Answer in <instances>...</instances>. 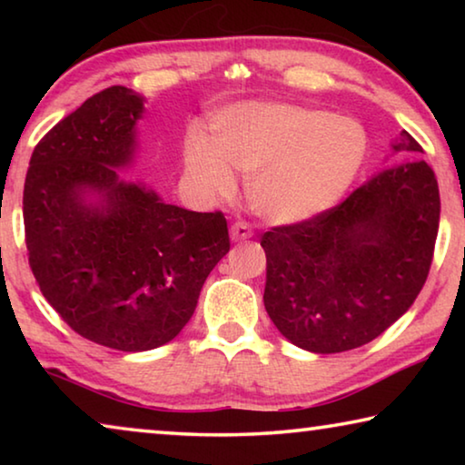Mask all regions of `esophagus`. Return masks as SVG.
I'll list each match as a JSON object with an SVG mask.
<instances>
[{
  "mask_svg": "<svg viewBox=\"0 0 465 465\" xmlns=\"http://www.w3.org/2000/svg\"><path fill=\"white\" fill-rule=\"evenodd\" d=\"M252 227L246 223V222H235L232 227H230V235H232V240L233 242H243V240H248V238H252Z\"/></svg>",
  "mask_w": 465,
  "mask_h": 465,
  "instance_id": "1",
  "label": "esophagus"
}]
</instances>
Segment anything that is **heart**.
I'll use <instances>...</instances> for the list:
<instances>
[{"instance_id": "b5f03b06", "label": "heart", "mask_w": 465, "mask_h": 465, "mask_svg": "<svg viewBox=\"0 0 465 465\" xmlns=\"http://www.w3.org/2000/svg\"><path fill=\"white\" fill-rule=\"evenodd\" d=\"M367 131L355 119L295 104L243 102L211 123V141L193 131L186 174L204 193L233 188L250 176L248 199L271 222L316 217L342 199L367 157Z\"/></svg>"}]
</instances>
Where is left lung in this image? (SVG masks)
Instances as JSON below:
<instances>
[{"mask_svg":"<svg viewBox=\"0 0 465 465\" xmlns=\"http://www.w3.org/2000/svg\"><path fill=\"white\" fill-rule=\"evenodd\" d=\"M393 149L422 152L408 131ZM439 213L435 172L419 160L383 170L324 213L272 227L261 240L272 324L320 355L371 342L420 293Z\"/></svg>","mask_w":465,"mask_h":465,"instance_id":"obj_1","label":"left lung"}]
</instances>
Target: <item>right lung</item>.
<instances>
[{"label": "right lung", "mask_w": 465, "mask_h": 465, "mask_svg": "<svg viewBox=\"0 0 465 465\" xmlns=\"http://www.w3.org/2000/svg\"><path fill=\"white\" fill-rule=\"evenodd\" d=\"M143 98L124 85L94 94L38 141L25 183L28 262L67 326L114 351H152L193 318L230 252L222 211L166 204L123 183Z\"/></svg>", "instance_id": "right-lung-1"}]
</instances>
